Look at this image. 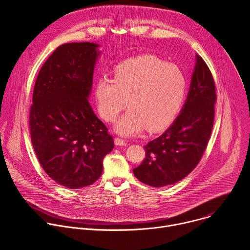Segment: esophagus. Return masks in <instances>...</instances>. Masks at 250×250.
I'll list each match as a JSON object with an SVG mask.
<instances>
[{
  "label": "esophagus",
  "instance_id": "1",
  "mask_svg": "<svg viewBox=\"0 0 250 250\" xmlns=\"http://www.w3.org/2000/svg\"><path fill=\"white\" fill-rule=\"evenodd\" d=\"M115 145H116L117 146H125L127 144H126L125 140L117 137V138H115Z\"/></svg>",
  "mask_w": 250,
  "mask_h": 250
}]
</instances>
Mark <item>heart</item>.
I'll return each mask as SVG.
<instances>
[{
    "label": "heart",
    "mask_w": 250,
    "mask_h": 250,
    "mask_svg": "<svg viewBox=\"0 0 250 250\" xmlns=\"http://www.w3.org/2000/svg\"><path fill=\"white\" fill-rule=\"evenodd\" d=\"M186 89L179 67L146 55L120 64L114 79H98L94 95L99 115L108 123L129 106L114 129L120 135L133 136L146 128L158 131L168 126L181 110Z\"/></svg>",
    "instance_id": "heart-1"
}]
</instances>
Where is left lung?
Listing matches in <instances>:
<instances>
[{
	"label": "left lung",
	"mask_w": 250,
	"mask_h": 250,
	"mask_svg": "<svg viewBox=\"0 0 250 250\" xmlns=\"http://www.w3.org/2000/svg\"><path fill=\"white\" fill-rule=\"evenodd\" d=\"M216 97L210 71L196 54L188 96L180 114L159 137L145 146L146 158L133 169L140 182L160 188L181 181L194 170L210 136Z\"/></svg>",
	"instance_id": "8db88e82"
}]
</instances>
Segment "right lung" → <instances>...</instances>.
<instances>
[{
  "label": "right lung",
  "mask_w": 250,
  "mask_h": 250,
  "mask_svg": "<svg viewBox=\"0 0 250 250\" xmlns=\"http://www.w3.org/2000/svg\"><path fill=\"white\" fill-rule=\"evenodd\" d=\"M100 44L60 45L35 82L29 113L31 142L40 163L56 183L80 189L96 182L114 139L89 103Z\"/></svg>",
  "instance_id": "1"
}]
</instances>
